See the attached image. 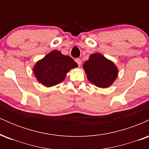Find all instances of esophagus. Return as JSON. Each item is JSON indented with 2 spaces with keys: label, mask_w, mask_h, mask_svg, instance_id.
<instances>
[{
  "label": "esophagus",
  "mask_w": 149,
  "mask_h": 149,
  "mask_svg": "<svg viewBox=\"0 0 149 149\" xmlns=\"http://www.w3.org/2000/svg\"><path fill=\"white\" fill-rule=\"evenodd\" d=\"M75 61H76V62L77 63V64H78V65L79 66H80V65H81L82 61H81V60H80V59H78V58H77V59H76V60H75Z\"/></svg>",
  "instance_id": "esophagus-1"
}]
</instances>
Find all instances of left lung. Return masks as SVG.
Instances as JSON below:
<instances>
[{"label":"left lung","instance_id":"8db88e82","mask_svg":"<svg viewBox=\"0 0 149 149\" xmlns=\"http://www.w3.org/2000/svg\"><path fill=\"white\" fill-rule=\"evenodd\" d=\"M88 79L99 88H107L112 84L118 75V69L112 61L99 53L90 55L83 64Z\"/></svg>","mask_w":149,"mask_h":149}]
</instances>
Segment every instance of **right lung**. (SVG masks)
<instances>
[{"instance_id":"right-lung-1","label":"right lung","mask_w":149,"mask_h":149,"mask_svg":"<svg viewBox=\"0 0 149 149\" xmlns=\"http://www.w3.org/2000/svg\"><path fill=\"white\" fill-rule=\"evenodd\" d=\"M77 66L72 58L64 55L59 51L54 50L36 64L33 72L38 82L51 87L63 81L66 73Z\"/></svg>"}]
</instances>
